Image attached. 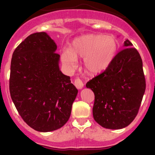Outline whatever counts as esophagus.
<instances>
[{
  "label": "esophagus",
  "mask_w": 155,
  "mask_h": 155,
  "mask_svg": "<svg viewBox=\"0 0 155 155\" xmlns=\"http://www.w3.org/2000/svg\"><path fill=\"white\" fill-rule=\"evenodd\" d=\"M74 85L76 86L77 88H78V89H81L82 87H84V84H83V82L81 80L80 78H76L74 80Z\"/></svg>",
  "instance_id": "34e87169"
}]
</instances>
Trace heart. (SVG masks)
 I'll return each instance as SVG.
<instances>
[{
  "mask_svg": "<svg viewBox=\"0 0 155 155\" xmlns=\"http://www.w3.org/2000/svg\"><path fill=\"white\" fill-rule=\"evenodd\" d=\"M117 50V42L113 36L88 35L75 39L72 50L64 49L61 54L63 62L70 66L76 64V57L84 58L87 71L99 73L107 68Z\"/></svg>",
  "mask_w": 155,
  "mask_h": 155,
  "instance_id": "obj_1",
  "label": "heart"
}]
</instances>
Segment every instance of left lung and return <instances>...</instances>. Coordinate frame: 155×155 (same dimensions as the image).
<instances>
[{"mask_svg": "<svg viewBox=\"0 0 155 155\" xmlns=\"http://www.w3.org/2000/svg\"><path fill=\"white\" fill-rule=\"evenodd\" d=\"M127 40L104 71L87 82L94 94V120L102 127L124 128L139 111L146 89L143 62L136 48Z\"/></svg>", "mask_w": 155, "mask_h": 155, "instance_id": "obj_1", "label": "left lung"}]
</instances>
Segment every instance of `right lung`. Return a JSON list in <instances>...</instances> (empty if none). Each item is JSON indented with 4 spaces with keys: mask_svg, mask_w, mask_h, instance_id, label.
I'll return each instance as SVG.
<instances>
[{
    "mask_svg": "<svg viewBox=\"0 0 155 155\" xmlns=\"http://www.w3.org/2000/svg\"><path fill=\"white\" fill-rule=\"evenodd\" d=\"M57 45L46 32L28 35L11 62L9 90L18 112L30 127L50 132L71 116L78 89L59 68Z\"/></svg>",
    "mask_w": 155,
    "mask_h": 155,
    "instance_id": "obj_1",
    "label": "right lung"
}]
</instances>
